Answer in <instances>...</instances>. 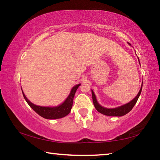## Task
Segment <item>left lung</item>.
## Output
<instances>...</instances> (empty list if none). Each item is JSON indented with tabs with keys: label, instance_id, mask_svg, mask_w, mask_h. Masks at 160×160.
Wrapping results in <instances>:
<instances>
[{
	"label": "left lung",
	"instance_id": "left-lung-1",
	"mask_svg": "<svg viewBox=\"0 0 160 160\" xmlns=\"http://www.w3.org/2000/svg\"><path fill=\"white\" fill-rule=\"evenodd\" d=\"M142 83L141 85V88L139 91L138 94H137V96L135 97V98L128 102V104H124L123 106L113 108V109H107V108H104L102 107L98 102L97 101L95 94H94V92L92 90V100H93V104L94 105V107L98 111L99 113H102V114L106 115V116H122L126 115V113H128L129 112H131L132 107L135 106V104H136L138 99L139 98V96L140 93H141L142 91Z\"/></svg>",
	"mask_w": 160,
	"mask_h": 160
}]
</instances>
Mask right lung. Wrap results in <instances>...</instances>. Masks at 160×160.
Masks as SVG:
<instances>
[{"instance_id": "add662e5", "label": "right lung", "mask_w": 160, "mask_h": 160, "mask_svg": "<svg viewBox=\"0 0 160 160\" xmlns=\"http://www.w3.org/2000/svg\"><path fill=\"white\" fill-rule=\"evenodd\" d=\"M80 85V84L74 86L72 89L70 91V93L67 97L63 104H61L59 106L55 107H40L37 106L32 104L31 102H29L28 98L25 97V94L23 93V97L28 104L29 105L32 109H33L35 112L37 113L39 116L42 117L47 118V119H57L63 118L64 116H67L70 113V110L72 109V103H73V98L75 96V94L76 92L77 89L78 87Z\"/></svg>"}]
</instances>
